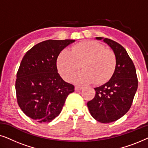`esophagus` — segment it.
I'll use <instances>...</instances> for the list:
<instances>
[{
    "label": "esophagus",
    "mask_w": 148,
    "mask_h": 148,
    "mask_svg": "<svg viewBox=\"0 0 148 148\" xmlns=\"http://www.w3.org/2000/svg\"><path fill=\"white\" fill-rule=\"evenodd\" d=\"M83 89V87H81V86H75V90L76 91H79L81 90H82Z\"/></svg>",
    "instance_id": "obj_1"
}]
</instances>
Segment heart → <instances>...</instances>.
<instances>
[{
  "mask_svg": "<svg viewBox=\"0 0 148 148\" xmlns=\"http://www.w3.org/2000/svg\"><path fill=\"white\" fill-rule=\"evenodd\" d=\"M116 63L113 52L94 41L77 44L73 46L71 51L64 48L58 54L56 61L58 72L66 81L71 79L82 64L84 71L73 79L77 84L94 82L96 84H102L108 82L114 73Z\"/></svg>",
  "mask_w": 148,
  "mask_h": 148,
  "instance_id": "1",
  "label": "heart"
}]
</instances>
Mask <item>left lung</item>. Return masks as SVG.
<instances>
[{
    "label": "left lung",
    "instance_id": "1",
    "mask_svg": "<svg viewBox=\"0 0 148 148\" xmlns=\"http://www.w3.org/2000/svg\"><path fill=\"white\" fill-rule=\"evenodd\" d=\"M103 40L114 52L116 68L110 80L95 88L96 96L87 103L94 119L102 123L118 120L128 112L138 86L136 69L126 50L112 40L96 37Z\"/></svg>",
    "mask_w": 148,
    "mask_h": 148
}]
</instances>
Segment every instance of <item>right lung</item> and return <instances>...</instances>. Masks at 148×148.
Here are the masks:
<instances>
[{
	"label": "right lung",
	"mask_w": 148,
	"mask_h": 148,
	"mask_svg": "<svg viewBox=\"0 0 148 148\" xmlns=\"http://www.w3.org/2000/svg\"><path fill=\"white\" fill-rule=\"evenodd\" d=\"M75 40H48L26 52L17 73L15 90L18 104L28 117L48 123L60 114L74 86L58 73L60 52Z\"/></svg>",
	"instance_id": "add662e5"
}]
</instances>
